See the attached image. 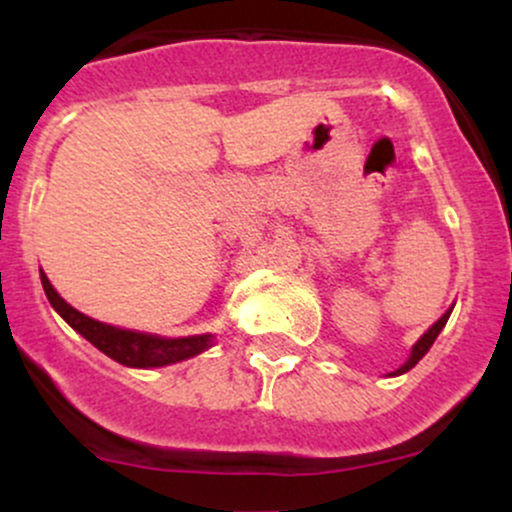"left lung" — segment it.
I'll return each mask as SVG.
<instances>
[{
  "instance_id": "8db88e82",
  "label": "left lung",
  "mask_w": 512,
  "mask_h": 512,
  "mask_svg": "<svg viewBox=\"0 0 512 512\" xmlns=\"http://www.w3.org/2000/svg\"><path fill=\"white\" fill-rule=\"evenodd\" d=\"M450 310H452V308H450ZM450 310H445V313L440 315V320H438V322H433V325L428 327V332L424 334V337L419 339V342L414 344V349H411V356H409V361L404 363L402 368H397L395 373H390V375H402V373H407V370L414 368L416 363H419L421 358L426 356V351L431 349L433 342H436V337H438V334H440V330H443V327H445V322H448V317H450Z\"/></svg>"
}]
</instances>
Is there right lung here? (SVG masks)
<instances>
[{
    "label": "right lung",
    "mask_w": 512,
    "mask_h": 512,
    "mask_svg": "<svg viewBox=\"0 0 512 512\" xmlns=\"http://www.w3.org/2000/svg\"><path fill=\"white\" fill-rule=\"evenodd\" d=\"M45 296L52 308L60 313L69 325L74 327L81 337H86L96 349H101L105 356L113 361L122 363L129 368H158L168 366V363L182 361L195 354H202L204 349L211 346V334H199V337H182V339H163L156 334H142L120 330V327L105 325V322L91 320V317L74 310L67 301H62L60 293L52 289L48 276L40 272Z\"/></svg>",
    "instance_id": "obj_1"
}]
</instances>
